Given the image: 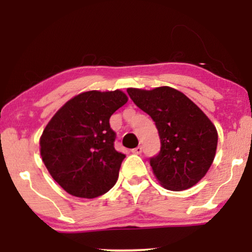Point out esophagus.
<instances>
[{"label":"esophagus","instance_id":"esophagus-1","mask_svg":"<svg viewBox=\"0 0 252 252\" xmlns=\"http://www.w3.org/2000/svg\"><path fill=\"white\" fill-rule=\"evenodd\" d=\"M132 153L135 154V155H140L141 153H142V147H136V148H134V149H132Z\"/></svg>","mask_w":252,"mask_h":252}]
</instances>
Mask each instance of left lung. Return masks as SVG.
Wrapping results in <instances>:
<instances>
[{
    "label": "left lung",
    "mask_w": 252,
    "mask_h": 252,
    "mask_svg": "<svg viewBox=\"0 0 252 252\" xmlns=\"http://www.w3.org/2000/svg\"><path fill=\"white\" fill-rule=\"evenodd\" d=\"M127 93L156 124L160 151L150 158V165L157 181L168 190L191 188L215 159L216 126L191 99L172 87L127 88Z\"/></svg>",
    "instance_id": "obj_1"
}]
</instances>
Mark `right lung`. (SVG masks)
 Wrapping results in <instances>:
<instances>
[{"instance_id":"right-lung-1","label":"right lung","mask_w":252,"mask_h":252,"mask_svg":"<svg viewBox=\"0 0 252 252\" xmlns=\"http://www.w3.org/2000/svg\"><path fill=\"white\" fill-rule=\"evenodd\" d=\"M128 97L119 91L84 92L67 101L47 124L40 154L51 177L65 191L95 198L118 180L125 155L113 147L112 113Z\"/></svg>"}]
</instances>
